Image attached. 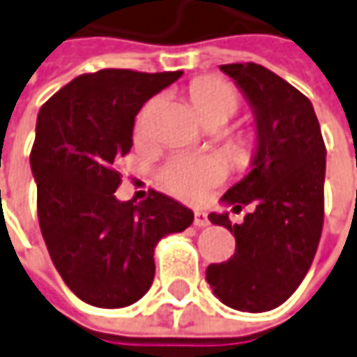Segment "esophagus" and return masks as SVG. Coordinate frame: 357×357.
<instances>
[{
    "mask_svg": "<svg viewBox=\"0 0 357 357\" xmlns=\"http://www.w3.org/2000/svg\"><path fill=\"white\" fill-rule=\"evenodd\" d=\"M193 225L199 227V229H203V227H209L211 220L207 217V213L205 211H195V219H193Z\"/></svg>",
    "mask_w": 357,
    "mask_h": 357,
    "instance_id": "obj_1",
    "label": "esophagus"
}]
</instances>
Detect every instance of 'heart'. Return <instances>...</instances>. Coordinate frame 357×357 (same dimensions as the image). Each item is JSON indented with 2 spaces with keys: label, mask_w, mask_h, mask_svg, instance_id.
Here are the masks:
<instances>
[{
  "label": "heart",
  "mask_w": 357,
  "mask_h": 357,
  "mask_svg": "<svg viewBox=\"0 0 357 357\" xmlns=\"http://www.w3.org/2000/svg\"><path fill=\"white\" fill-rule=\"evenodd\" d=\"M193 101L197 105L201 117L222 119L229 121L238 109V93L234 87L220 79H201L191 89ZM156 109V101H150L140 111L137 121V137L144 138L150 132V123ZM250 148L248 138L240 140V150L246 152ZM225 178V166L220 160L211 156H174L162 169V183L174 195L188 201H199L207 195L213 185L220 183Z\"/></svg>",
  "instance_id": "obj_1"
}]
</instances>
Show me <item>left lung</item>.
<instances>
[{
	"label": "left lung",
	"instance_id": "1",
	"mask_svg": "<svg viewBox=\"0 0 357 357\" xmlns=\"http://www.w3.org/2000/svg\"><path fill=\"white\" fill-rule=\"evenodd\" d=\"M252 109L256 148L250 172L220 197L252 205L240 225L209 220L236 238L234 256L207 268L215 297L230 309L266 312L289 299L311 268L324 220L326 148L312 103L260 64H222Z\"/></svg>",
	"mask_w": 357,
	"mask_h": 357
}]
</instances>
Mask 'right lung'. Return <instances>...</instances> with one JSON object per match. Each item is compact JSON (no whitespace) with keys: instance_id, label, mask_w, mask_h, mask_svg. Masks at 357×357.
<instances>
[{"instance_id":"obj_1","label":"right lung","mask_w":357,"mask_h":357,"mask_svg":"<svg viewBox=\"0 0 357 357\" xmlns=\"http://www.w3.org/2000/svg\"><path fill=\"white\" fill-rule=\"evenodd\" d=\"M181 74L99 70L38 111L31 150L38 225L54 268L87 305L123 309L144 297L156 244L193 222V211L158 191L138 205L115 197V160L132 146L135 117Z\"/></svg>"}]
</instances>
